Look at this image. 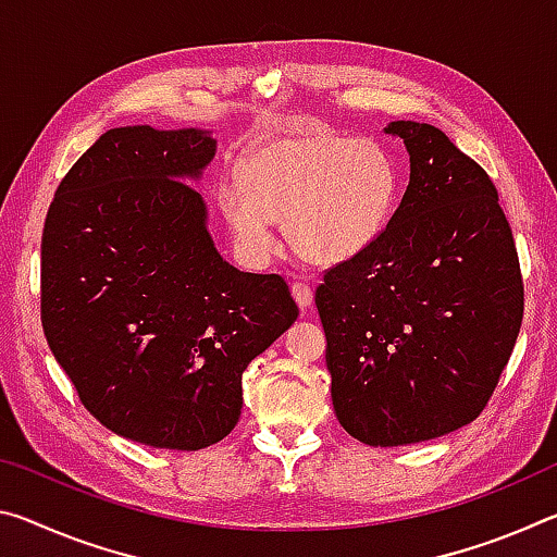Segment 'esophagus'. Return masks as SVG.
I'll return each instance as SVG.
<instances>
[{
	"label": "esophagus",
	"instance_id": "34e87169",
	"mask_svg": "<svg viewBox=\"0 0 557 557\" xmlns=\"http://www.w3.org/2000/svg\"><path fill=\"white\" fill-rule=\"evenodd\" d=\"M292 297H295L299 309H307L312 305V287L307 282H292Z\"/></svg>",
	"mask_w": 557,
	"mask_h": 557
}]
</instances>
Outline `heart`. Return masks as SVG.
<instances>
[{
	"label": "heart",
	"mask_w": 557,
	"mask_h": 557,
	"mask_svg": "<svg viewBox=\"0 0 557 557\" xmlns=\"http://www.w3.org/2000/svg\"><path fill=\"white\" fill-rule=\"evenodd\" d=\"M240 182H223L219 209L248 262L277 248L272 221H282L292 250L317 265L358 256L379 238L393 211L398 174L373 139L326 127H301L248 152Z\"/></svg>",
	"instance_id": "obj_1"
}]
</instances>
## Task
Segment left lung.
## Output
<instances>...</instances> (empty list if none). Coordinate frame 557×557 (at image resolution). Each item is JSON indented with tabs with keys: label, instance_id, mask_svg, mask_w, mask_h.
Wrapping results in <instances>:
<instances>
[{
	"label": "left lung",
	"instance_id": "left-lung-1",
	"mask_svg": "<svg viewBox=\"0 0 557 557\" xmlns=\"http://www.w3.org/2000/svg\"><path fill=\"white\" fill-rule=\"evenodd\" d=\"M410 184L369 248L324 272L317 309L342 428L414 445L486 408L523 322V280L496 186L428 122L385 127Z\"/></svg>",
	"mask_w": 557,
	"mask_h": 557
}]
</instances>
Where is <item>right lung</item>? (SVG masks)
<instances>
[{
	"label": "right lung",
	"instance_id": "add662e5",
	"mask_svg": "<svg viewBox=\"0 0 557 557\" xmlns=\"http://www.w3.org/2000/svg\"><path fill=\"white\" fill-rule=\"evenodd\" d=\"M201 129H108L55 188L41 238V324L100 425L196 451L235 428L243 371L299 309L280 275L240 272L206 231L188 178Z\"/></svg>",
	"mask_w": 557,
	"mask_h": 557
}]
</instances>
